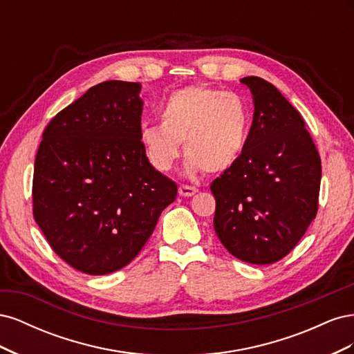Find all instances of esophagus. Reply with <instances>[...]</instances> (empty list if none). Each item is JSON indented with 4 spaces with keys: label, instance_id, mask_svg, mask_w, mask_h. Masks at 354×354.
<instances>
[{
    "label": "esophagus",
    "instance_id": "esophagus-1",
    "mask_svg": "<svg viewBox=\"0 0 354 354\" xmlns=\"http://www.w3.org/2000/svg\"><path fill=\"white\" fill-rule=\"evenodd\" d=\"M196 187L194 186H187V185H180L178 187V194L180 196H185V198H189V196H194L196 194Z\"/></svg>",
    "mask_w": 354,
    "mask_h": 354
}]
</instances>
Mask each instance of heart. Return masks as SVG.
Segmentation results:
<instances>
[{
    "label": "heart",
    "instance_id": "b5f03b06",
    "mask_svg": "<svg viewBox=\"0 0 354 354\" xmlns=\"http://www.w3.org/2000/svg\"><path fill=\"white\" fill-rule=\"evenodd\" d=\"M160 122L140 128V142L159 171L173 168L183 142L186 173H223L238 162L250 134V111L239 94L192 85L160 108Z\"/></svg>",
    "mask_w": 354,
    "mask_h": 354
}]
</instances>
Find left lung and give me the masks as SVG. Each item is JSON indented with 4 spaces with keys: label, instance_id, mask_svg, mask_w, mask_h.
<instances>
[{
    "label": "left lung",
    "instance_id": "obj_1",
    "mask_svg": "<svg viewBox=\"0 0 354 354\" xmlns=\"http://www.w3.org/2000/svg\"><path fill=\"white\" fill-rule=\"evenodd\" d=\"M254 99V118L238 162L211 183L214 229L236 259L282 260L317 214L320 156L303 116L273 84L241 80Z\"/></svg>",
    "mask_w": 354,
    "mask_h": 354
}]
</instances>
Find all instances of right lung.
<instances>
[{
  "mask_svg": "<svg viewBox=\"0 0 354 354\" xmlns=\"http://www.w3.org/2000/svg\"><path fill=\"white\" fill-rule=\"evenodd\" d=\"M138 82L104 81L60 111L39 143L32 203L51 250L73 269L125 267L177 196L140 142Z\"/></svg>",
  "mask_w": 354,
  "mask_h": 354,
  "instance_id": "1",
  "label": "right lung"
}]
</instances>
